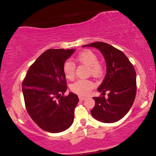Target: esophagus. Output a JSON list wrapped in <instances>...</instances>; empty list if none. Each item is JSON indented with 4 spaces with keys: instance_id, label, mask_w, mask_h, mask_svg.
<instances>
[{
    "instance_id": "1",
    "label": "esophagus",
    "mask_w": 156,
    "mask_h": 156,
    "mask_svg": "<svg viewBox=\"0 0 156 156\" xmlns=\"http://www.w3.org/2000/svg\"><path fill=\"white\" fill-rule=\"evenodd\" d=\"M78 98H79V100H80V101H83V100H84L86 99V98L83 97V96H79Z\"/></svg>"
}]
</instances>
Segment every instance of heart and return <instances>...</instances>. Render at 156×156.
I'll list each match as a JSON object with an SVG mask.
<instances>
[{
    "mask_svg": "<svg viewBox=\"0 0 156 156\" xmlns=\"http://www.w3.org/2000/svg\"><path fill=\"white\" fill-rule=\"evenodd\" d=\"M78 63L89 67L92 76H100L102 73V65L98 61V56L90 50H85L78 54L76 57ZM63 73L68 80H72L75 78V66L67 61L63 65ZM95 86L93 82L88 80H79L71 86V90L80 95H87Z\"/></svg>",
    "mask_w": 156,
    "mask_h": 156,
    "instance_id": "1",
    "label": "heart"
}]
</instances>
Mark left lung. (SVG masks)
Listing matches in <instances>:
<instances>
[{
	"instance_id": "8db88e82",
	"label": "left lung",
	"mask_w": 156,
	"mask_h": 156,
	"mask_svg": "<svg viewBox=\"0 0 156 156\" xmlns=\"http://www.w3.org/2000/svg\"><path fill=\"white\" fill-rule=\"evenodd\" d=\"M83 47L98 49L104 56L107 66L106 76L98 88L107 98L94 97L93 117L104 123H114L122 119L132 106L136 93V74L126 56L120 50L105 42H93Z\"/></svg>"
}]
</instances>
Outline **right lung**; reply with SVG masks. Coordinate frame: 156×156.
Masks as SVG:
<instances>
[{"label": "right lung", "mask_w": 156, "mask_h": 156, "mask_svg": "<svg viewBox=\"0 0 156 156\" xmlns=\"http://www.w3.org/2000/svg\"><path fill=\"white\" fill-rule=\"evenodd\" d=\"M72 49H49L29 68L23 82L26 109L41 129L50 133L66 130L73 124L78 95L67 90L63 65L75 52Z\"/></svg>", "instance_id": "1"}]
</instances>
